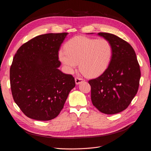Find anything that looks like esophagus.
Masks as SVG:
<instances>
[{"label":"esophagus","instance_id":"esophagus-1","mask_svg":"<svg viewBox=\"0 0 151 151\" xmlns=\"http://www.w3.org/2000/svg\"><path fill=\"white\" fill-rule=\"evenodd\" d=\"M75 82L76 85H79L81 84V83H83L85 82V80L82 78H80V77H76L75 78Z\"/></svg>","mask_w":151,"mask_h":151}]
</instances>
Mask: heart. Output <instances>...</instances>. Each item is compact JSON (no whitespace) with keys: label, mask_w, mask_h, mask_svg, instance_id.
<instances>
[{"label":"heart","mask_w":151,"mask_h":151,"mask_svg":"<svg viewBox=\"0 0 151 151\" xmlns=\"http://www.w3.org/2000/svg\"><path fill=\"white\" fill-rule=\"evenodd\" d=\"M58 56L68 72H73L79 62L82 73L95 77L108 68L113 56V47L106 39L77 36L67 42L65 49L60 50Z\"/></svg>","instance_id":"obj_1"}]
</instances>
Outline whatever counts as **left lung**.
I'll return each mask as SVG.
<instances>
[{
  "label": "left lung",
  "instance_id": "1",
  "mask_svg": "<svg viewBox=\"0 0 151 151\" xmlns=\"http://www.w3.org/2000/svg\"><path fill=\"white\" fill-rule=\"evenodd\" d=\"M97 35L110 42L113 56L105 71L88 81L91 88V101L101 112L116 114L126 109L137 93L139 65L135 50L127 42L109 33Z\"/></svg>",
  "mask_w": 151,
  "mask_h": 151
}]
</instances>
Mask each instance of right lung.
I'll list each match as a JSON object with an SVG mask.
<instances>
[{
  "instance_id": "obj_1",
  "label": "right lung",
  "mask_w": 151,
  "mask_h": 151,
  "mask_svg": "<svg viewBox=\"0 0 151 151\" xmlns=\"http://www.w3.org/2000/svg\"><path fill=\"white\" fill-rule=\"evenodd\" d=\"M68 35H39L22 45L13 58L10 72L13 99L31 119L56 118L76 86L73 76L58 69V51Z\"/></svg>"
}]
</instances>
